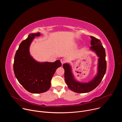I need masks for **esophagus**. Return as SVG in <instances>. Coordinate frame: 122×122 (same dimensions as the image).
<instances>
[{
	"instance_id": "34e87169",
	"label": "esophagus",
	"mask_w": 122,
	"mask_h": 122,
	"mask_svg": "<svg viewBox=\"0 0 122 122\" xmlns=\"http://www.w3.org/2000/svg\"><path fill=\"white\" fill-rule=\"evenodd\" d=\"M60 61H61V63H62V64H64L66 62V60L65 59H64V58L61 59L60 60Z\"/></svg>"
}]
</instances>
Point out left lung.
I'll return each mask as SVG.
<instances>
[{"label":"left lung","mask_w":122,"mask_h":122,"mask_svg":"<svg viewBox=\"0 0 122 122\" xmlns=\"http://www.w3.org/2000/svg\"><path fill=\"white\" fill-rule=\"evenodd\" d=\"M92 40L90 49L95 51L98 59V73L96 77L88 83H81L74 79L71 66L67 64H63L65 69V79L68 87L71 91L78 93H84L90 92L95 89L99 84L105 75L107 63L106 61L105 50L102 45L100 41L93 36L90 37Z\"/></svg>","instance_id":"8db88e82"}]
</instances>
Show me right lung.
<instances>
[{"label": "right lung", "instance_id": "1", "mask_svg": "<svg viewBox=\"0 0 122 122\" xmlns=\"http://www.w3.org/2000/svg\"><path fill=\"white\" fill-rule=\"evenodd\" d=\"M40 33L30 34L20 44L14 56L13 71L16 78L30 93H41L51 87V81L57 68L61 66L59 60L54 63H39L30 55L29 46L35 36Z\"/></svg>", "mask_w": 122, "mask_h": 122}]
</instances>
